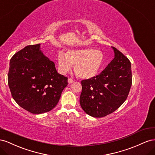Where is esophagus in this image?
Here are the masks:
<instances>
[{
    "mask_svg": "<svg viewBox=\"0 0 155 155\" xmlns=\"http://www.w3.org/2000/svg\"><path fill=\"white\" fill-rule=\"evenodd\" d=\"M74 82V80H73L72 78H68V82H69V84L73 83Z\"/></svg>",
    "mask_w": 155,
    "mask_h": 155,
    "instance_id": "esophagus-1",
    "label": "esophagus"
}]
</instances>
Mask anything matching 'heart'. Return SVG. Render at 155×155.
Segmentation results:
<instances>
[{
  "instance_id": "heart-1",
  "label": "heart",
  "mask_w": 155,
  "mask_h": 155,
  "mask_svg": "<svg viewBox=\"0 0 155 155\" xmlns=\"http://www.w3.org/2000/svg\"><path fill=\"white\" fill-rule=\"evenodd\" d=\"M104 56L99 50L91 48L59 52L57 55V65L60 71L67 73L74 65V72L78 77L89 79L99 73L103 64Z\"/></svg>"
}]
</instances>
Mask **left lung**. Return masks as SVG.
Returning <instances> with one entry per match:
<instances>
[{"instance_id":"left-lung-1","label":"left lung","mask_w":155,"mask_h":155,"mask_svg":"<svg viewBox=\"0 0 155 155\" xmlns=\"http://www.w3.org/2000/svg\"><path fill=\"white\" fill-rule=\"evenodd\" d=\"M114 58L102 72L81 81L80 104L87 114L103 117L112 114L127 99L132 86L130 60L112 47Z\"/></svg>"}]
</instances>
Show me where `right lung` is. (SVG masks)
Returning a JSON list of instances; mask_svg holds the SVG:
<instances>
[{
    "instance_id": "right-lung-1",
    "label": "right lung",
    "mask_w": 155,
    "mask_h": 155,
    "mask_svg": "<svg viewBox=\"0 0 155 155\" xmlns=\"http://www.w3.org/2000/svg\"><path fill=\"white\" fill-rule=\"evenodd\" d=\"M68 77L58 73L55 64L40 51V44L28 45L12 57L8 74L13 99L28 112L40 114L58 104L68 86Z\"/></svg>"
}]
</instances>
